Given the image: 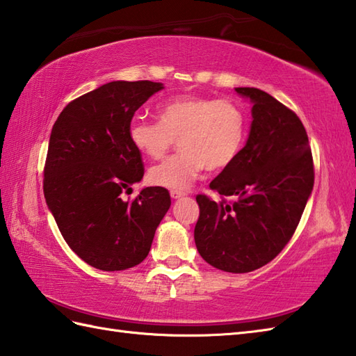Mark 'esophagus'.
<instances>
[{
	"label": "esophagus",
	"instance_id": "1",
	"mask_svg": "<svg viewBox=\"0 0 356 356\" xmlns=\"http://www.w3.org/2000/svg\"><path fill=\"white\" fill-rule=\"evenodd\" d=\"M170 194H171L172 199H180V197H184L186 193L185 191H180V190H171Z\"/></svg>",
	"mask_w": 356,
	"mask_h": 356
}]
</instances>
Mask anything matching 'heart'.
Returning a JSON list of instances; mask_svg holds the SVG:
<instances>
[{"label":"heart","instance_id":"heart-1","mask_svg":"<svg viewBox=\"0 0 356 356\" xmlns=\"http://www.w3.org/2000/svg\"><path fill=\"white\" fill-rule=\"evenodd\" d=\"M157 116L159 122L131 120L128 138L153 161L165 157L177 140L182 151L149 171L151 182L159 186L184 190L205 168H228L246 140V113L231 99L179 96L159 105Z\"/></svg>","mask_w":356,"mask_h":356}]
</instances>
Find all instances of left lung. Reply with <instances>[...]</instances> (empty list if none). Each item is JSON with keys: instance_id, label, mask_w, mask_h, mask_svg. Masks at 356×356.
I'll use <instances>...</instances> for the list:
<instances>
[{"instance_id": "left-lung-1", "label": "left lung", "mask_w": 356, "mask_h": 356, "mask_svg": "<svg viewBox=\"0 0 356 356\" xmlns=\"http://www.w3.org/2000/svg\"><path fill=\"white\" fill-rule=\"evenodd\" d=\"M236 92L254 104L251 131L236 161L209 184L222 200L195 197L200 216L194 240L211 266L245 274L274 260L289 243L315 172L300 118L263 90L238 87Z\"/></svg>"}]
</instances>
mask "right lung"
I'll return each instance as SVG.
<instances>
[{"instance_id":"add662e5","label":"right lung","mask_w":356,"mask_h":356,"mask_svg":"<svg viewBox=\"0 0 356 356\" xmlns=\"http://www.w3.org/2000/svg\"><path fill=\"white\" fill-rule=\"evenodd\" d=\"M161 82L113 81L72 101L51 128L44 166V197L67 245L101 270H124L145 260L170 209L162 186L122 194L143 177L140 151L128 127Z\"/></svg>"}]
</instances>
